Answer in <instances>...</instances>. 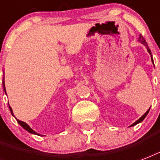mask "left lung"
<instances>
[{
  "label": "left lung",
  "mask_w": 160,
  "mask_h": 160,
  "mask_svg": "<svg viewBox=\"0 0 160 160\" xmlns=\"http://www.w3.org/2000/svg\"><path fill=\"white\" fill-rule=\"evenodd\" d=\"M139 42H140V43H141V44H143V45H144V46H145V47H146V48H147V51H148V52H149V55H150V56H151L152 63L154 64V60H153V57H152V54H151V52H150V50H149V46H148V45H147L146 41L144 40V37H143V36H142V35H139ZM149 109H150V108H149V109H148V110H147V111L145 112V113H144V114H143V115H142V116L140 117V118H139V119H138V120H136V121L134 122V124H132L131 125H130V126H134V125H135V124H139V123H140V122L143 121V120H144V118H145V117L147 116V114H148V113H149Z\"/></svg>",
  "instance_id": "8db88e82"
}]
</instances>
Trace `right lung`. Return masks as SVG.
Returning a JSON list of instances; mask_svg holds the SVG:
<instances>
[{
    "instance_id": "right-lung-1",
    "label": "right lung",
    "mask_w": 160,
    "mask_h": 160,
    "mask_svg": "<svg viewBox=\"0 0 160 160\" xmlns=\"http://www.w3.org/2000/svg\"><path fill=\"white\" fill-rule=\"evenodd\" d=\"M2 84H3V89H4V91H5V94L6 95V87H5V80H3V82H2ZM9 108H10V110H11V114L14 116V114H13V111H12V109H11V107L9 105ZM16 120H17V122H18V124L21 125L22 128H24V129H26V131H28L29 133H31V134H37V135H40V134H38V133H36L35 130H33V129H31V127L29 126L28 124H26V123H25V122L21 121V120H19V119H16Z\"/></svg>"
}]
</instances>
